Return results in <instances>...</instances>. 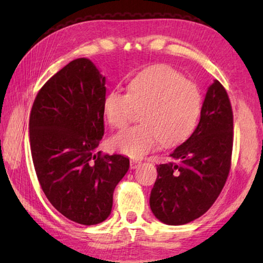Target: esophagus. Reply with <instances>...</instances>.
<instances>
[{
	"label": "esophagus",
	"mask_w": 263,
	"mask_h": 263,
	"mask_svg": "<svg viewBox=\"0 0 263 263\" xmlns=\"http://www.w3.org/2000/svg\"><path fill=\"white\" fill-rule=\"evenodd\" d=\"M140 161H137V160H131L130 161V167H131V169H136L137 167H139L140 166Z\"/></svg>",
	"instance_id": "1"
}]
</instances>
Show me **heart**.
<instances>
[{
    "label": "heart",
    "mask_w": 263,
    "mask_h": 263,
    "mask_svg": "<svg viewBox=\"0 0 263 263\" xmlns=\"http://www.w3.org/2000/svg\"><path fill=\"white\" fill-rule=\"evenodd\" d=\"M202 108L198 87L169 66L145 69L128 83L127 94L110 91L103 100L106 121L124 128L141 111L140 125L111 139V145L131 158H141L161 142L172 146L185 140L195 130Z\"/></svg>",
    "instance_id": "1"
}]
</instances>
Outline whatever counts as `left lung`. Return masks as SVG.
<instances>
[{"instance_id":"left-lung-1","label":"left lung","mask_w":263,"mask_h":263,"mask_svg":"<svg viewBox=\"0 0 263 263\" xmlns=\"http://www.w3.org/2000/svg\"><path fill=\"white\" fill-rule=\"evenodd\" d=\"M232 147V106L225 88L215 80L193 135L169 154L173 161L157 166L149 197L154 216L164 224L183 225L204 215L228 180Z\"/></svg>"}]
</instances>
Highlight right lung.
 Instances as JSON below:
<instances>
[{"label":"right lung","instance_id":"add662e5","mask_svg":"<svg viewBox=\"0 0 263 263\" xmlns=\"http://www.w3.org/2000/svg\"><path fill=\"white\" fill-rule=\"evenodd\" d=\"M105 78L92 62L70 61L44 84L30 114V146L44 194L82 225L104 221L130 160L97 152L104 135Z\"/></svg>","mask_w":263,"mask_h":263}]
</instances>
